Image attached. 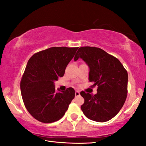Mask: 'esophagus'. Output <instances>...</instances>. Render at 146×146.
I'll use <instances>...</instances> for the list:
<instances>
[{
    "label": "esophagus",
    "instance_id": "1",
    "mask_svg": "<svg viewBox=\"0 0 146 146\" xmlns=\"http://www.w3.org/2000/svg\"><path fill=\"white\" fill-rule=\"evenodd\" d=\"M80 95V92L78 91H75V97H78V96Z\"/></svg>",
    "mask_w": 146,
    "mask_h": 146
}]
</instances>
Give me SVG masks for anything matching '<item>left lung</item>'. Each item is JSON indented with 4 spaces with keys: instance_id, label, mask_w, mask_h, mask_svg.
Returning <instances> with one entry per match:
<instances>
[{
    "instance_id": "obj_1",
    "label": "left lung",
    "mask_w": 146,
    "mask_h": 146,
    "mask_svg": "<svg viewBox=\"0 0 146 146\" xmlns=\"http://www.w3.org/2000/svg\"><path fill=\"white\" fill-rule=\"evenodd\" d=\"M80 58L88 66L89 81L97 86V93L92 95L81 91L84 98L81 106L89 119L104 122L111 119L124 104L127 93L128 75L120 62L103 49L80 47L74 60Z\"/></svg>"
}]
</instances>
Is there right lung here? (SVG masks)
Instances as JSON below:
<instances>
[{"label":"right lung","mask_w":146,"mask_h":146,"mask_svg":"<svg viewBox=\"0 0 146 146\" xmlns=\"http://www.w3.org/2000/svg\"><path fill=\"white\" fill-rule=\"evenodd\" d=\"M78 48L53 47L31 56L21 82V91L27 110L41 122L60 120L75 95L74 89L56 92L55 81L64 75L68 64Z\"/></svg>","instance_id":"obj_1"}]
</instances>
